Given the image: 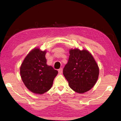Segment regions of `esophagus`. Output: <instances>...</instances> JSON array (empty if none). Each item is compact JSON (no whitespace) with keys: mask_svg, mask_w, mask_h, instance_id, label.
<instances>
[{"mask_svg":"<svg viewBox=\"0 0 121 121\" xmlns=\"http://www.w3.org/2000/svg\"><path fill=\"white\" fill-rule=\"evenodd\" d=\"M58 73H59V74H61V73H62V68L59 69V70H58Z\"/></svg>","mask_w":121,"mask_h":121,"instance_id":"esophagus-1","label":"esophagus"}]
</instances>
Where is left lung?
Returning <instances> with one entry per match:
<instances>
[{"mask_svg":"<svg viewBox=\"0 0 121 121\" xmlns=\"http://www.w3.org/2000/svg\"><path fill=\"white\" fill-rule=\"evenodd\" d=\"M68 62L63 73L70 87L76 92L84 93L91 90L98 79L99 68L89 51L70 49Z\"/></svg>","mask_w":121,"mask_h":121,"instance_id":"1","label":"left lung"}]
</instances>
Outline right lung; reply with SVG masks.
I'll return each instance as SVG.
<instances>
[{
  "label": "right lung",
  "mask_w": 121,
  "mask_h": 121,
  "mask_svg": "<svg viewBox=\"0 0 121 121\" xmlns=\"http://www.w3.org/2000/svg\"><path fill=\"white\" fill-rule=\"evenodd\" d=\"M46 51L35 48L28 53L20 67V75L24 84L31 92L42 95L52 86L58 73L47 65Z\"/></svg>",
  "instance_id": "1"
}]
</instances>
